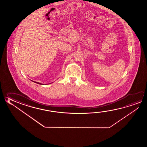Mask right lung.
Here are the masks:
<instances>
[{
	"label": "right lung",
	"instance_id": "obj_1",
	"mask_svg": "<svg viewBox=\"0 0 147 147\" xmlns=\"http://www.w3.org/2000/svg\"><path fill=\"white\" fill-rule=\"evenodd\" d=\"M35 82V83H36V84H40V83H39V82Z\"/></svg>",
	"mask_w": 147,
	"mask_h": 147
}]
</instances>
